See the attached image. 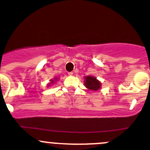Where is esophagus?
<instances>
[{
    "mask_svg": "<svg viewBox=\"0 0 150 150\" xmlns=\"http://www.w3.org/2000/svg\"><path fill=\"white\" fill-rule=\"evenodd\" d=\"M68 75H69V76H71V75H73V72H72V71H70V72H69V73H68Z\"/></svg>",
    "mask_w": 150,
    "mask_h": 150,
    "instance_id": "1",
    "label": "esophagus"
}]
</instances>
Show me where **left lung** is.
<instances>
[{
    "instance_id": "1",
    "label": "left lung",
    "mask_w": 150,
    "mask_h": 150,
    "mask_svg": "<svg viewBox=\"0 0 150 150\" xmlns=\"http://www.w3.org/2000/svg\"><path fill=\"white\" fill-rule=\"evenodd\" d=\"M84 79V85L88 89L92 91H97L101 88V82L97 80L96 77L88 75L85 76Z\"/></svg>"
}]
</instances>
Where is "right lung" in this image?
Instances as JSON below:
<instances>
[{"label": "right lung", "instance_id": "1", "mask_svg": "<svg viewBox=\"0 0 150 150\" xmlns=\"http://www.w3.org/2000/svg\"><path fill=\"white\" fill-rule=\"evenodd\" d=\"M57 80H58V78H57V77H55L54 79H51V80H50V82L48 83L47 87H50V86H51L52 84H53L55 82H57Z\"/></svg>", "mask_w": 150, "mask_h": 150}]
</instances>
